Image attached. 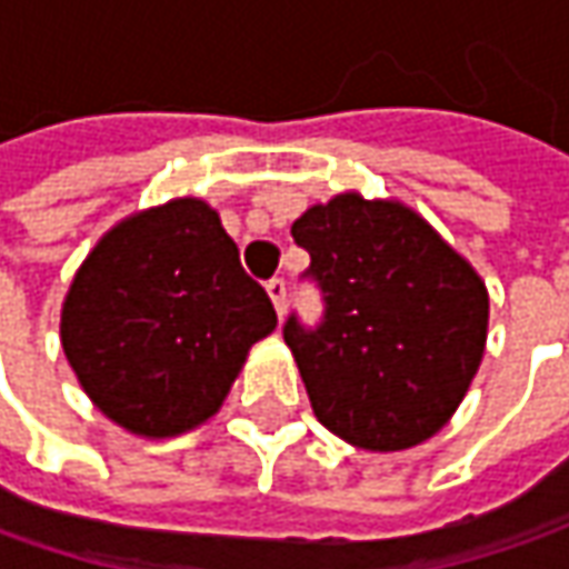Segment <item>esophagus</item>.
<instances>
[{
  "label": "esophagus",
  "instance_id": "esophagus-1",
  "mask_svg": "<svg viewBox=\"0 0 569 569\" xmlns=\"http://www.w3.org/2000/svg\"><path fill=\"white\" fill-rule=\"evenodd\" d=\"M266 291H269L274 310H278V317H281V313H284V303H288V281H284V278H269V281H266Z\"/></svg>",
  "mask_w": 569,
  "mask_h": 569
}]
</instances>
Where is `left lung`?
Instances as JSON below:
<instances>
[{
  "label": "left lung",
  "mask_w": 569,
  "mask_h": 569,
  "mask_svg": "<svg viewBox=\"0 0 569 569\" xmlns=\"http://www.w3.org/2000/svg\"><path fill=\"white\" fill-rule=\"evenodd\" d=\"M300 274L322 297L281 332L313 411L373 452L425 443L462 402L488 339V291L421 214L358 192L307 208L291 228Z\"/></svg>",
  "instance_id": "obj_1"
}]
</instances>
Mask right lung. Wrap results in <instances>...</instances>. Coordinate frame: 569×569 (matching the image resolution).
<instances>
[{"mask_svg": "<svg viewBox=\"0 0 569 569\" xmlns=\"http://www.w3.org/2000/svg\"><path fill=\"white\" fill-rule=\"evenodd\" d=\"M274 322L218 214L177 199L122 221L84 259L62 307V348L110 421L173 437L218 411Z\"/></svg>", "mask_w": 569, "mask_h": 569, "instance_id": "right-lung-1", "label": "right lung"}]
</instances>
